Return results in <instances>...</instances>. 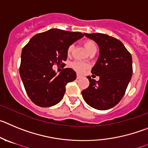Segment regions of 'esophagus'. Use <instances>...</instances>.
<instances>
[{
  "label": "esophagus",
  "instance_id": "1",
  "mask_svg": "<svg viewBox=\"0 0 148 148\" xmlns=\"http://www.w3.org/2000/svg\"><path fill=\"white\" fill-rule=\"evenodd\" d=\"M81 78V76L79 75V74H77V79H80Z\"/></svg>",
  "mask_w": 148,
  "mask_h": 148
}]
</instances>
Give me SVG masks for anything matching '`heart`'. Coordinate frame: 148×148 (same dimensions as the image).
<instances>
[{
  "label": "heart",
  "mask_w": 148,
  "mask_h": 148,
  "mask_svg": "<svg viewBox=\"0 0 148 148\" xmlns=\"http://www.w3.org/2000/svg\"><path fill=\"white\" fill-rule=\"evenodd\" d=\"M84 46L86 48V49L87 50V51L88 53L91 52L94 50H96L97 49V46H96V44L94 43V41L92 40H86L84 42ZM73 49V46H70L68 49V54H70L72 51ZM71 66H72L73 69L74 70H76L79 73H82L83 71H86V69L88 68V66L83 62H78V61H75V62H72L71 64Z\"/></svg>",
  "instance_id": "obj_1"
}]
</instances>
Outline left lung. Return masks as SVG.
Masks as SVG:
<instances>
[{
  "label": "left lung",
  "instance_id": "left-lung-1",
  "mask_svg": "<svg viewBox=\"0 0 148 148\" xmlns=\"http://www.w3.org/2000/svg\"><path fill=\"white\" fill-rule=\"evenodd\" d=\"M84 34L99 46V58L91 73L99 79L88 76L90 84L82 91V97L90 107L108 110L119 103L125 93L132 77V57L123 43L113 37L100 33Z\"/></svg>",
  "mask_w": 148,
  "mask_h": 148
}]
</instances>
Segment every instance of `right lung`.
I'll use <instances>...</instances> for the list:
<instances>
[{
    "mask_svg": "<svg viewBox=\"0 0 148 148\" xmlns=\"http://www.w3.org/2000/svg\"><path fill=\"white\" fill-rule=\"evenodd\" d=\"M84 36L80 32L49 29L36 34L23 49L20 75L28 96L35 105L51 107L60 102L66 84L76 79L72 69H63L57 74L52 66L63 64L68 49Z\"/></svg>",
    "mask_w": 148,
    "mask_h": 148,
    "instance_id": "add662e5",
    "label": "right lung"
}]
</instances>
